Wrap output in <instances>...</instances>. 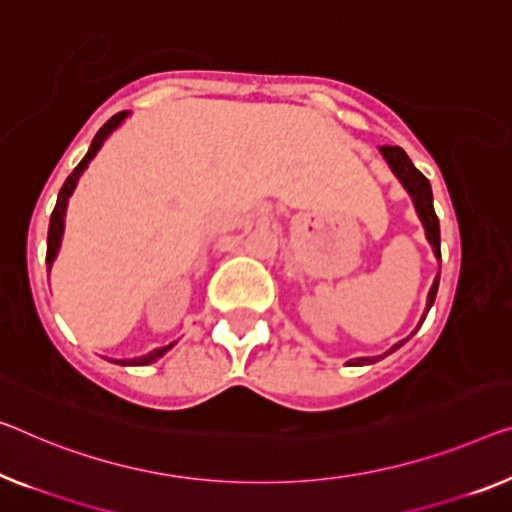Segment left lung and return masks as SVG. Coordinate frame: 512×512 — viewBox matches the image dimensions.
I'll list each match as a JSON object with an SVG mask.
<instances>
[{"label": "left lung", "instance_id": "8db88e82", "mask_svg": "<svg viewBox=\"0 0 512 512\" xmlns=\"http://www.w3.org/2000/svg\"><path fill=\"white\" fill-rule=\"evenodd\" d=\"M379 154L384 156V160L388 163V167H391V172L395 174V177H398V181L402 183L404 190H407V193H409L411 202H414V209H416V213H418V218H421V223H423L425 239L430 241V246H432V250H434V257L441 259L439 218H437V213H434V202H432V188H430V181H427V179L423 177V174L416 170L414 163H411L409 156L404 154V151H402L400 147H379ZM437 289H439V276L434 278L432 287H430V292H427V305H425V315H423V319H421V324L425 322V317H427V312H430L434 299H437ZM421 324L416 326V331L421 329ZM416 331H414V333H416ZM414 333H411V335H414ZM411 335H409V338H411ZM409 338H407V340H409ZM407 340H402V342H398V345H393L391 349H388L386 354H381V356H363V358H354V361H349L347 365H372V363H377V361H381V358H384V356L393 354L395 349H400Z\"/></svg>", "mask_w": 512, "mask_h": 512}]
</instances>
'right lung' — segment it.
<instances>
[{
  "label": "right lung",
  "instance_id": "add662e5",
  "mask_svg": "<svg viewBox=\"0 0 512 512\" xmlns=\"http://www.w3.org/2000/svg\"><path fill=\"white\" fill-rule=\"evenodd\" d=\"M128 114H131L128 110L114 114V117L108 121V124H105L101 131L96 133L94 140H91V147L87 151V156L80 160L78 167H75V170L68 174V179L64 181V186H61L59 195H57L55 211H52V216H50V227H48V255H45V264H48V271L52 269V262H55V259H57V253H59V248H61V236H64V218H66L68 197L73 195V190H75V186H78L82 172H85L91 160H94V156L98 154V149H101L103 144H105V140H108V137L114 131H117L121 124H124V121L128 119ZM174 345H177V342H170V345H167V347H158V349H154V352H149V354H144V356L126 358V361H124V358H117V361H114V358H112V363H117V365H149V363H156L158 358L170 352Z\"/></svg>",
  "mask_w": 512,
  "mask_h": 512
}]
</instances>
